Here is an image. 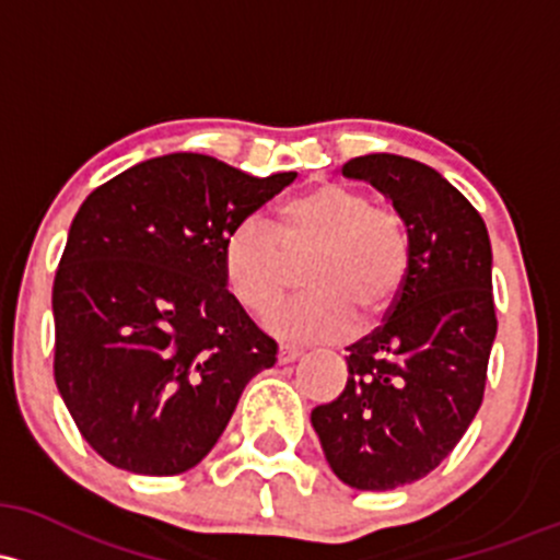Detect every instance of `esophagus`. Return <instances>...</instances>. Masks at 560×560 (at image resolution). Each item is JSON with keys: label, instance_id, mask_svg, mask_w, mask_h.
<instances>
[{"label": "esophagus", "instance_id": "1", "mask_svg": "<svg viewBox=\"0 0 560 560\" xmlns=\"http://www.w3.org/2000/svg\"><path fill=\"white\" fill-rule=\"evenodd\" d=\"M303 355V348L290 346V342H281L279 346V364H290V361L300 359Z\"/></svg>", "mask_w": 560, "mask_h": 560}]
</instances>
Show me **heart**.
Segmentation results:
<instances>
[{"label":"heart","instance_id":"b5f03b06","mask_svg":"<svg viewBox=\"0 0 560 560\" xmlns=\"http://www.w3.org/2000/svg\"><path fill=\"white\" fill-rule=\"evenodd\" d=\"M303 262L308 292L273 311L266 327L298 340H340L359 324L385 316L411 268L404 214L348 183H316L276 207L268 225L244 220L223 242L225 290L247 313H266L290 290L287 260Z\"/></svg>","mask_w":560,"mask_h":560}]
</instances>
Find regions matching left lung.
Segmentation results:
<instances>
[{
  "instance_id": "8db88e82",
  "label": "left lung",
  "mask_w": 560,
  "mask_h": 560,
  "mask_svg": "<svg viewBox=\"0 0 560 560\" xmlns=\"http://www.w3.org/2000/svg\"><path fill=\"white\" fill-rule=\"evenodd\" d=\"M342 175L404 214L411 268L383 324L348 346L346 390L311 422L342 483L388 491L439 468L481 407L497 335L491 244L476 207L428 164L370 153Z\"/></svg>"
}]
</instances>
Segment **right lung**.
<instances>
[{"label": "right lung", "instance_id": "1", "mask_svg": "<svg viewBox=\"0 0 560 560\" xmlns=\"http://www.w3.org/2000/svg\"><path fill=\"white\" fill-rule=\"evenodd\" d=\"M294 172L149 159L79 207L52 284L55 385L84 441L140 476L199 465L276 342L223 284L225 236Z\"/></svg>", "mask_w": 560, "mask_h": 560}]
</instances>
